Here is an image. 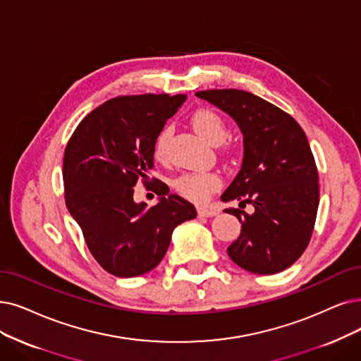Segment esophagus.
<instances>
[{
    "instance_id": "esophagus-1",
    "label": "esophagus",
    "mask_w": 361,
    "mask_h": 361,
    "mask_svg": "<svg viewBox=\"0 0 361 361\" xmlns=\"http://www.w3.org/2000/svg\"><path fill=\"white\" fill-rule=\"evenodd\" d=\"M197 212H198V216H203V218H212V216H216L219 213V210H216L213 207H206V206H200Z\"/></svg>"
}]
</instances>
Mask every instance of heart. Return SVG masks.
I'll return each mask as SVG.
<instances>
[{"label":"heart","instance_id":"1","mask_svg":"<svg viewBox=\"0 0 361 361\" xmlns=\"http://www.w3.org/2000/svg\"><path fill=\"white\" fill-rule=\"evenodd\" d=\"M191 124L194 127V130L209 143H212V145H221L229 133L228 124L222 115L209 108L195 111L191 117ZM171 133V126H166L163 130L158 133L154 147L155 157L163 158L166 155ZM219 186V175H216V173L212 171L188 173V175H183L176 180V188L180 191V194L195 201L206 200L214 190H218Z\"/></svg>","mask_w":361,"mask_h":361}]
</instances>
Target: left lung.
Listing matches in <instances>:
<instances>
[{"label":"left lung","mask_w":361,"mask_h":361,"mask_svg":"<svg viewBox=\"0 0 361 361\" xmlns=\"http://www.w3.org/2000/svg\"><path fill=\"white\" fill-rule=\"evenodd\" d=\"M238 124L244 157L222 201L241 222L240 237L228 255L253 274H276L293 265L305 252L319 209V173L308 139L289 114L253 93L222 89L197 92ZM250 204L252 214L240 209Z\"/></svg>","instance_id":"8db88e82"}]
</instances>
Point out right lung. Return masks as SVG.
I'll return each mask as SVG.
<instances>
[{
    "label": "right lung",
    "instance_id": "1",
    "mask_svg": "<svg viewBox=\"0 0 361 361\" xmlns=\"http://www.w3.org/2000/svg\"><path fill=\"white\" fill-rule=\"evenodd\" d=\"M185 94L109 99L85 115L63 157L65 203L97 264L115 277L149 272L164 257L173 229L197 216L185 198L158 182L160 201L135 203L133 186L148 183L154 147Z\"/></svg>",
    "mask_w": 361,
    "mask_h": 361
}]
</instances>
